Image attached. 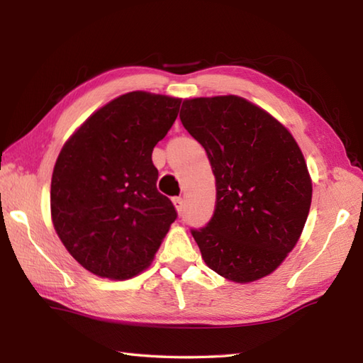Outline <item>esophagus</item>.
<instances>
[{
  "instance_id": "esophagus-1",
  "label": "esophagus",
  "mask_w": 363,
  "mask_h": 363,
  "mask_svg": "<svg viewBox=\"0 0 363 363\" xmlns=\"http://www.w3.org/2000/svg\"><path fill=\"white\" fill-rule=\"evenodd\" d=\"M173 204H174V207H176V211H177V213H182V211H184V199L181 198V196H174L173 198Z\"/></svg>"
}]
</instances>
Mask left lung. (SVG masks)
I'll list each match as a JSON object with an SVG mask.
<instances>
[{"mask_svg": "<svg viewBox=\"0 0 363 363\" xmlns=\"http://www.w3.org/2000/svg\"><path fill=\"white\" fill-rule=\"evenodd\" d=\"M179 117L206 150L217 187L211 221L191 229L206 265L237 284L273 273L298 243L312 203L296 140L235 95L184 99Z\"/></svg>", "mask_w": 363, "mask_h": 363, "instance_id": "left-lung-1", "label": "left lung"}]
</instances>
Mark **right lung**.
I'll return each instance as SVG.
<instances>
[{
	"instance_id": "1",
	"label": "right lung",
	"mask_w": 363,
	"mask_h": 363,
	"mask_svg": "<svg viewBox=\"0 0 363 363\" xmlns=\"http://www.w3.org/2000/svg\"><path fill=\"white\" fill-rule=\"evenodd\" d=\"M181 99L129 91L82 123L51 177L54 229L76 262L107 279H129L154 259L177 213L157 191L154 146Z\"/></svg>"
}]
</instances>
